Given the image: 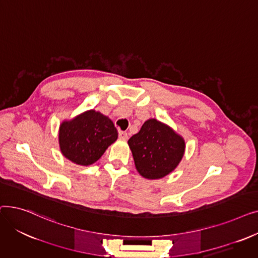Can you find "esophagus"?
<instances>
[{
    "label": "esophagus",
    "instance_id": "34e87169",
    "mask_svg": "<svg viewBox=\"0 0 258 258\" xmlns=\"http://www.w3.org/2000/svg\"><path fill=\"white\" fill-rule=\"evenodd\" d=\"M119 138H120L121 140H126V139H127V134H126L125 132L120 131V132H119Z\"/></svg>",
    "mask_w": 258,
    "mask_h": 258
}]
</instances>
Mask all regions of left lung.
I'll return each instance as SVG.
<instances>
[{"mask_svg":"<svg viewBox=\"0 0 258 258\" xmlns=\"http://www.w3.org/2000/svg\"><path fill=\"white\" fill-rule=\"evenodd\" d=\"M137 171L147 180L166 177L185 154V140L169 125L155 118L146 120L127 141Z\"/></svg>","mask_w":258,"mask_h":258,"instance_id":"1","label":"left lung"}]
</instances>
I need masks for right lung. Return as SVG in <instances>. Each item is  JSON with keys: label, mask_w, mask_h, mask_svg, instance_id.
I'll return each instance as SVG.
<instances>
[{"label": "right lung", "mask_w": 258, "mask_h": 258, "mask_svg": "<svg viewBox=\"0 0 258 258\" xmlns=\"http://www.w3.org/2000/svg\"><path fill=\"white\" fill-rule=\"evenodd\" d=\"M117 138L118 132L113 121L95 110L63 120L58 130L60 153L81 166H89L98 161Z\"/></svg>", "instance_id": "right-lung-1"}]
</instances>
